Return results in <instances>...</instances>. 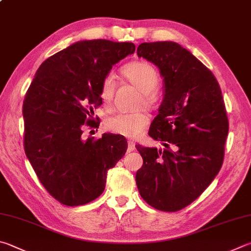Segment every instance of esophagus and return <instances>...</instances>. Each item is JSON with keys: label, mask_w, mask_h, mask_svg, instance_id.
Masks as SVG:
<instances>
[{"label": "esophagus", "mask_w": 251, "mask_h": 251, "mask_svg": "<svg viewBox=\"0 0 251 251\" xmlns=\"http://www.w3.org/2000/svg\"><path fill=\"white\" fill-rule=\"evenodd\" d=\"M135 150V143L134 141H128L127 143V152H130V151H134Z\"/></svg>", "instance_id": "esophagus-1"}]
</instances>
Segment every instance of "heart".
I'll use <instances>...</instances> for the list:
<instances>
[{
  "instance_id": "heart-1",
  "label": "heart",
  "mask_w": 251,
  "mask_h": 251,
  "mask_svg": "<svg viewBox=\"0 0 251 251\" xmlns=\"http://www.w3.org/2000/svg\"><path fill=\"white\" fill-rule=\"evenodd\" d=\"M122 75L133 84L140 93H143L145 106H151L153 103V92L158 89L160 78L157 70L150 63L145 61L130 62L123 67ZM115 92V79L107 75L101 84V98L104 104L110 105ZM149 124V116L145 113H118L110 116L105 122L106 128L125 137L136 138L143 133Z\"/></svg>"
}]
</instances>
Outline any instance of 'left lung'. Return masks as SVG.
Here are the masks:
<instances>
[{
  "mask_svg": "<svg viewBox=\"0 0 251 251\" xmlns=\"http://www.w3.org/2000/svg\"><path fill=\"white\" fill-rule=\"evenodd\" d=\"M137 54L158 67L165 82L148 133L165 149L136 145L144 160L136 183L150 206L176 212L195 201L221 170L228 135L224 100L212 71L181 45L143 43Z\"/></svg>",
  "mask_w": 251,
  "mask_h": 251,
  "instance_id": "1",
  "label": "left lung"
}]
</instances>
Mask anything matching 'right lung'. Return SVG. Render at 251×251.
Segmentation results:
<instances>
[{
  "label": "right lung",
  "mask_w": 251,
  "mask_h": 251,
  "mask_svg": "<svg viewBox=\"0 0 251 251\" xmlns=\"http://www.w3.org/2000/svg\"><path fill=\"white\" fill-rule=\"evenodd\" d=\"M133 43L81 40L46 59L23 103L24 148L39 181L68 206L94 201L105 189L107 170L127 149L122 135L82 137L98 127L93 107L102 104L103 79L113 66L134 53Z\"/></svg>",
  "instance_id": "obj_1"
}]
</instances>
